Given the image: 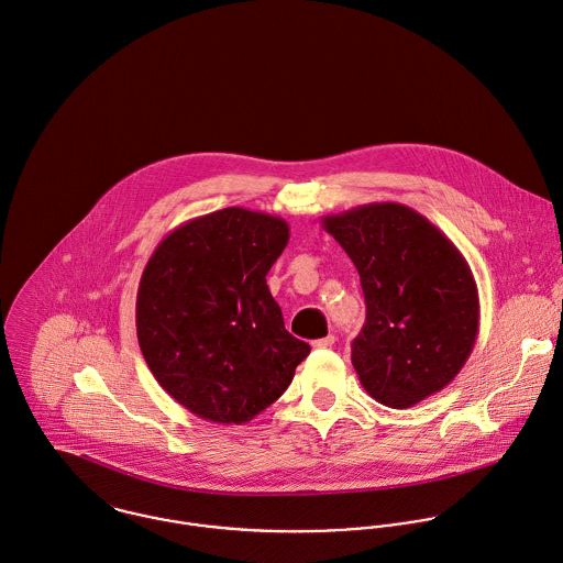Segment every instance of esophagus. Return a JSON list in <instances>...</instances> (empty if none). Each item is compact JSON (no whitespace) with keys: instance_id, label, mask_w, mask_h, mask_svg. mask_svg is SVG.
I'll use <instances>...</instances> for the list:
<instances>
[{"instance_id":"obj_1","label":"esophagus","mask_w":563,"mask_h":563,"mask_svg":"<svg viewBox=\"0 0 563 563\" xmlns=\"http://www.w3.org/2000/svg\"><path fill=\"white\" fill-rule=\"evenodd\" d=\"M335 345V335H327V338L318 339L313 341V347H333Z\"/></svg>"}]
</instances>
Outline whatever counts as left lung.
Returning a JSON list of instances; mask_svg holds the SVG:
<instances>
[{
    "label": "left lung",
    "instance_id": "left-lung-1",
    "mask_svg": "<svg viewBox=\"0 0 563 563\" xmlns=\"http://www.w3.org/2000/svg\"><path fill=\"white\" fill-rule=\"evenodd\" d=\"M352 258L365 324L352 365L380 405L409 409L442 391L465 365L478 335V289L465 256L418 211L372 202L322 218Z\"/></svg>",
    "mask_w": 563,
    "mask_h": 563
}]
</instances>
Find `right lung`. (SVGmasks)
Returning a JSON list of instances; mask_svg holds the SVG:
<instances>
[{"label": "right lung", "instance_id": "right-lung-1", "mask_svg": "<svg viewBox=\"0 0 563 563\" xmlns=\"http://www.w3.org/2000/svg\"><path fill=\"white\" fill-rule=\"evenodd\" d=\"M287 241L283 218L228 207L174 228L152 252L136 338L158 385L194 416L250 422L309 356L265 280Z\"/></svg>", "mask_w": 563, "mask_h": 563}]
</instances>
